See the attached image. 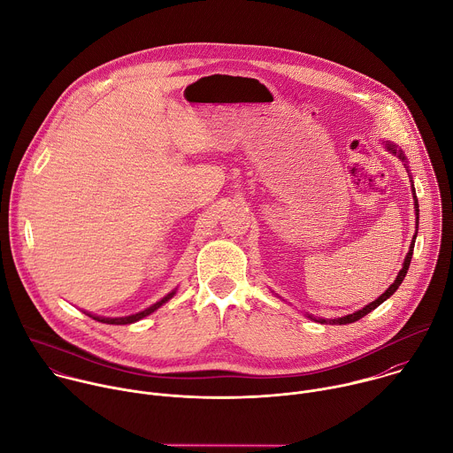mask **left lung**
Listing matches in <instances>:
<instances>
[{"mask_svg":"<svg viewBox=\"0 0 453 453\" xmlns=\"http://www.w3.org/2000/svg\"><path fill=\"white\" fill-rule=\"evenodd\" d=\"M388 150H391L393 154H396L402 161H405V157H403V154H402V150H396V147L395 145H391V143H388ZM412 191H414V188H412ZM414 209H416V221H418V214H419V211H418V200H416V195H414ZM414 239H416V235L412 237V242H411V248H409V253H407V257H405V260H403V267L400 269V273H398V276H396V280L388 287V290L380 296V297H377L373 303H370V304H366L363 310H357V311H354V313H350V315H345V317H340V319H329V320H326V319H319L317 322H320V324H350V322H356V320H359L361 317H365L366 313H370L372 310H375L380 303H384L398 287H400V283L403 281V278H405V274H407V269H409V264H411V258H412V248H414ZM310 319H313L311 315H308ZM315 320V319H313Z\"/></svg>","mask_w":453,"mask_h":453,"instance_id":"left-lung-1","label":"left lung"}]
</instances>
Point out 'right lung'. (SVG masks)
<instances>
[{"instance_id": "1", "label": "right lung", "mask_w": 453, "mask_h": 453, "mask_svg": "<svg viewBox=\"0 0 453 453\" xmlns=\"http://www.w3.org/2000/svg\"><path fill=\"white\" fill-rule=\"evenodd\" d=\"M175 292H172V294H168L166 297H163L159 303H156V304H152L150 308H147V310H143V311H140V313H136V315H129V317H120V319H104V317H94V315H90V317H94L96 320H99V322H104V324H133V322H136V320H140V319H143V317H147V315H150L152 311H156L163 303H166L172 296H173Z\"/></svg>"}]
</instances>
